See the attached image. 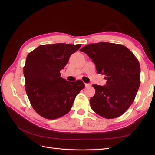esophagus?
Segmentation results:
<instances>
[{"instance_id": "esophagus-1", "label": "esophagus", "mask_w": 155, "mask_h": 155, "mask_svg": "<svg viewBox=\"0 0 155 155\" xmlns=\"http://www.w3.org/2000/svg\"><path fill=\"white\" fill-rule=\"evenodd\" d=\"M91 86V84H89V83H85V87H89Z\"/></svg>"}]
</instances>
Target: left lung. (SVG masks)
<instances>
[{"instance_id": "left-lung-1", "label": "left lung", "mask_w": 155, "mask_h": 155, "mask_svg": "<svg viewBox=\"0 0 155 155\" xmlns=\"http://www.w3.org/2000/svg\"><path fill=\"white\" fill-rule=\"evenodd\" d=\"M80 51L107 79L104 86L92 85L96 94L90 100L91 109L107 119L122 115L133 104L140 85L138 59L126 46L105 42L87 45Z\"/></svg>"}]
</instances>
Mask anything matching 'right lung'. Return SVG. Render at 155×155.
<instances>
[{"mask_svg":"<svg viewBox=\"0 0 155 155\" xmlns=\"http://www.w3.org/2000/svg\"><path fill=\"white\" fill-rule=\"evenodd\" d=\"M81 45H43L28 55L24 67L26 91L31 106L43 118L54 120L71 109L76 96L85 87L82 81L61 77L72 54Z\"/></svg>","mask_w":155,"mask_h":155,"instance_id":"1","label":"right lung"}]
</instances>
